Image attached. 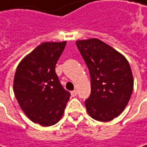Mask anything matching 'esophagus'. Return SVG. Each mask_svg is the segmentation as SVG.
I'll return each mask as SVG.
<instances>
[{
	"mask_svg": "<svg viewBox=\"0 0 147 147\" xmlns=\"http://www.w3.org/2000/svg\"><path fill=\"white\" fill-rule=\"evenodd\" d=\"M70 94H71V96H72V97H76V96H77V94H78V92H77V90H72V91L70 92Z\"/></svg>",
	"mask_w": 147,
	"mask_h": 147,
	"instance_id": "1",
	"label": "esophagus"
}]
</instances>
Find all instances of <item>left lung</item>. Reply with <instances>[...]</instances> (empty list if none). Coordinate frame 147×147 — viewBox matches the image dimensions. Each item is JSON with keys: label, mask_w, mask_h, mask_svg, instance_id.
Instances as JSON below:
<instances>
[{"label": "left lung", "mask_w": 147, "mask_h": 147, "mask_svg": "<svg viewBox=\"0 0 147 147\" xmlns=\"http://www.w3.org/2000/svg\"><path fill=\"white\" fill-rule=\"evenodd\" d=\"M76 44L90 75L87 112L95 120L111 121L122 113L132 93L130 64L121 53L99 39L78 40Z\"/></svg>", "instance_id": "obj_1"}]
</instances>
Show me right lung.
Wrapping results in <instances>:
<instances>
[{
  "mask_svg": "<svg viewBox=\"0 0 147 147\" xmlns=\"http://www.w3.org/2000/svg\"><path fill=\"white\" fill-rule=\"evenodd\" d=\"M66 42L37 46L18 64L14 93L26 116L36 124L50 126L62 118L70 93L61 85L55 67Z\"/></svg>",
  "mask_w": 147,
  "mask_h": 147,
  "instance_id": "1",
  "label": "right lung"
}]
</instances>
